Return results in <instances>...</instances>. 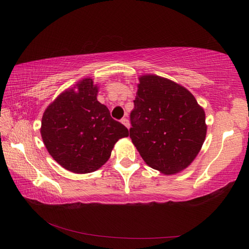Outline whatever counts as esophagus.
I'll return each instance as SVG.
<instances>
[{
  "instance_id": "1",
  "label": "esophagus",
  "mask_w": 249,
  "mask_h": 249,
  "mask_svg": "<svg viewBox=\"0 0 249 249\" xmlns=\"http://www.w3.org/2000/svg\"><path fill=\"white\" fill-rule=\"evenodd\" d=\"M122 124H124L126 127L127 128H129L130 127V123H129V121H128V119H126V118H124V119H122Z\"/></svg>"
}]
</instances>
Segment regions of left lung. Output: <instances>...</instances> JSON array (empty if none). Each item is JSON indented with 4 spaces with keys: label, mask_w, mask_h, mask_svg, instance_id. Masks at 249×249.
<instances>
[{
    "label": "left lung",
    "mask_w": 249,
    "mask_h": 249,
    "mask_svg": "<svg viewBox=\"0 0 249 249\" xmlns=\"http://www.w3.org/2000/svg\"><path fill=\"white\" fill-rule=\"evenodd\" d=\"M130 112L129 136L151 168L173 174L198 155L205 135V113L188 89L155 75L139 78Z\"/></svg>",
    "instance_id": "8db88e82"
}]
</instances>
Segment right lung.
Masks as SVG:
<instances>
[{"instance_id":"1","label":"right lung","mask_w":249,"mask_h":249,"mask_svg":"<svg viewBox=\"0 0 249 249\" xmlns=\"http://www.w3.org/2000/svg\"><path fill=\"white\" fill-rule=\"evenodd\" d=\"M97 92L92 79H83L60 94L41 119L46 149L73 173L96 171L109 160L116 141L128 137V129L98 102Z\"/></svg>"}]
</instances>
